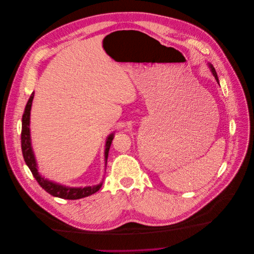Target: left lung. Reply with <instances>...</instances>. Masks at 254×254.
Segmentation results:
<instances>
[{"instance_id": "left-lung-1", "label": "left lung", "mask_w": 254, "mask_h": 254, "mask_svg": "<svg viewBox=\"0 0 254 254\" xmlns=\"http://www.w3.org/2000/svg\"><path fill=\"white\" fill-rule=\"evenodd\" d=\"M209 67H210V69H211V72H212V74H213V76L215 77L216 81H217L218 83H219V80H218L217 77V73H216V71H215V68H214V67H213V65H212V64H209Z\"/></svg>"}]
</instances>
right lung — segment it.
Returning <instances> with one entry per match:
<instances>
[{"label": "right lung", "instance_id": "add662e5", "mask_svg": "<svg viewBox=\"0 0 254 254\" xmlns=\"http://www.w3.org/2000/svg\"><path fill=\"white\" fill-rule=\"evenodd\" d=\"M34 98V92L31 94L27 105L25 107L24 113L22 115V129H21V148H22V154L23 158L25 160V163L29 167L30 171L32 172V175L36 179L38 184L50 194L64 198V199H78L82 197L89 196L96 191H98L103 183L97 185V186H91V187H84V188H71V187H66L63 186L54 182L49 181L48 179H45L42 177L37 169L36 160L35 156L32 150L31 146V140H30V129H29V124H30V110H31V106H32V101ZM113 133L110 134L108 139H107V144H106V150H105V159L106 163L108 160L109 156V147L112 143L113 140Z\"/></svg>", "mask_w": 254, "mask_h": 254}]
</instances>
